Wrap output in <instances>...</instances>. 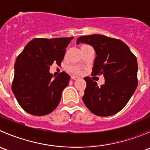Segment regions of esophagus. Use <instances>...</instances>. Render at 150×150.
<instances>
[{"instance_id":"esophagus-1","label":"esophagus","mask_w":150,"mask_h":150,"mask_svg":"<svg viewBox=\"0 0 150 150\" xmlns=\"http://www.w3.org/2000/svg\"><path fill=\"white\" fill-rule=\"evenodd\" d=\"M71 78H72V80H74V81H76V80H78L80 79L79 77L78 76H75V75H72V76H71Z\"/></svg>"}]
</instances>
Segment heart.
Instances as JSON below:
<instances>
[{"instance_id":"1","label":"heart","mask_w":150,"mask_h":150,"mask_svg":"<svg viewBox=\"0 0 150 150\" xmlns=\"http://www.w3.org/2000/svg\"><path fill=\"white\" fill-rule=\"evenodd\" d=\"M69 70L72 72H75V73H81V69H80L79 67L75 66H71L69 67Z\"/></svg>"}]
</instances>
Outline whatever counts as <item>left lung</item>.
<instances>
[{
  "mask_svg": "<svg viewBox=\"0 0 150 150\" xmlns=\"http://www.w3.org/2000/svg\"><path fill=\"white\" fill-rule=\"evenodd\" d=\"M79 43L93 47L96 57L92 75H103L105 79L104 84L99 87L90 78H84V104L96 115L116 114L126 105L137 89V57L122 40L102 35L81 36L77 40V44Z\"/></svg>",
  "mask_w": 150,
  "mask_h": 150,
  "instance_id": "obj_1",
  "label": "left lung"
}]
</instances>
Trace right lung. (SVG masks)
Instances as JSON below:
<instances>
[{"mask_svg":"<svg viewBox=\"0 0 150 150\" xmlns=\"http://www.w3.org/2000/svg\"><path fill=\"white\" fill-rule=\"evenodd\" d=\"M72 38H35L17 57L12 91L27 112L33 115H46L58 106L70 77L62 72L54 79V76L49 72L50 66L54 62L61 64L65 48Z\"/></svg>","mask_w":150,"mask_h":150,"instance_id":"1","label":"right lung"}]
</instances>
